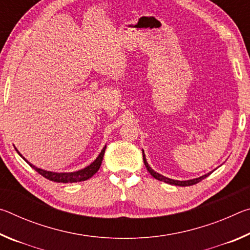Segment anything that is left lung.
<instances>
[{"mask_svg": "<svg viewBox=\"0 0 250 250\" xmlns=\"http://www.w3.org/2000/svg\"><path fill=\"white\" fill-rule=\"evenodd\" d=\"M142 154H143V162H145V166H146V170L149 171V173L150 174L154 177V179H156V180H159V181H163V182H166V183H168V184H172V185H177V186H191V185H194V184H196V183H198V182H201L202 180H204L205 177H207L208 176L210 173H207V174H205V175H203V176H200V177H197V179H193V180H188V181H176V180H172V179H168V177H166V176H163V175H161V174H159L158 172H155L154 170H152L151 168V167L149 166V163L146 162V155H145V152H142Z\"/></svg>", "mask_w": 250, "mask_h": 250, "instance_id": "1", "label": "left lung"}]
</instances>
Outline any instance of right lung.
Instances as JSON below:
<instances>
[{"instance_id": "right-lung-1", "label": "right lung", "mask_w": 250, "mask_h": 250, "mask_svg": "<svg viewBox=\"0 0 250 250\" xmlns=\"http://www.w3.org/2000/svg\"><path fill=\"white\" fill-rule=\"evenodd\" d=\"M104 151H105V146L103 150H101L100 154L98 155V158H97L94 162L90 164V166H88L87 167L83 168V170H79L76 172H69V173H57V172L42 170V168L36 167L35 166H33V164L29 163L28 161L25 159L19 151H18V153L22 156L25 161H26L29 166H31V167H33L36 172H39L42 176L45 177V179H47L49 181L58 182V183H75V182H82V181H86L88 179H90L92 175L96 174V173L98 172V170L100 168V166H101V162H103Z\"/></svg>"}]
</instances>
